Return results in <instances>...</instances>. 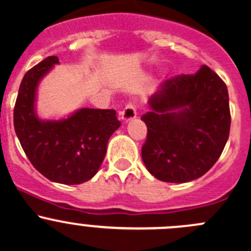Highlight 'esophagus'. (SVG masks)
Here are the masks:
<instances>
[{
    "label": "esophagus",
    "instance_id": "esophagus-1",
    "mask_svg": "<svg viewBox=\"0 0 251 251\" xmlns=\"http://www.w3.org/2000/svg\"><path fill=\"white\" fill-rule=\"evenodd\" d=\"M136 116H137V111H136V107L132 103L126 105L123 109V111L120 113V119L123 123H128V121L136 119Z\"/></svg>",
    "mask_w": 251,
    "mask_h": 251
}]
</instances>
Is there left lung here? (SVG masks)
Instances as JSON below:
<instances>
[{"label":"left lung","instance_id":"8db88e82","mask_svg":"<svg viewBox=\"0 0 251 251\" xmlns=\"http://www.w3.org/2000/svg\"><path fill=\"white\" fill-rule=\"evenodd\" d=\"M142 120L147 170L164 182L184 183L206 174L221 155L231 127L227 86L209 67L161 83Z\"/></svg>","mask_w":251,"mask_h":251}]
</instances>
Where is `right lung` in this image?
Wrapping results in <instances>:
<instances>
[{"instance_id": "1", "label": "right lung", "mask_w": 251, "mask_h": 251, "mask_svg": "<svg viewBox=\"0 0 251 251\" xmlns=\"http://www.w3.org/2000/svg\"><path fill=\"white\" fill-rule=\"evenodd\" d=\"M57 64L58 57H47L24 75L14 107V130L40 174L57 183L80 184L98 173L108 141L121 124L114 109L81 108L59 119L40 118L39 86Z\"/></svg>"}]
</instances>
